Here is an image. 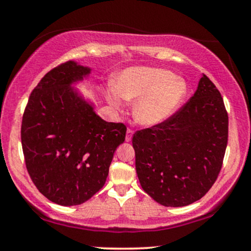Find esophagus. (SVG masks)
Instances as JSON below:
<instances>
[{"label": "esophagus", "instance_id": "1", "mask_svg": "<svg viewBox=\"0 0 251 251\" xmlns=\"http://www.w3.org/2000/svg\"><path fill=\"white\" fill-rule=\"evenodd\" d=\"M132 135H133V131H132L131 128H127V131H126V142H131L132 139Z\"/></svg>", "mask_w": 251, "mask_h": 251}]
</instances>
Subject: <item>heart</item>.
<instances>
[{"instance_id":"1","label":"heart","mask_w":251,"mask_h":251,"mask_svg":"<svg viewBox=\"0 0 251 251\" xmlns=\"http://www.w3.org/2000/svg\"><path fill=\"white\" fill-rule=\"evenodd\" d=\"M188 94V83L172 72L152 67H132L122 72L107 100L122 108V100L135 102L133 118L143 126L159 125L179 109Z\"/></svg>"}]
</instances>
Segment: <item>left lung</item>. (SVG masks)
<instances>
[{"label":"left lung","mask_w":251,"mask_h":251,"mask_svg":"<svg viewBox=\"0 0 251 251\" xmlns=\"http://www.w3.org/2000/svg\"><path fill=\"white\" fill-rule=\"evenodd\" d=\"M223 98L205 74L183 107L132 138L135 170L146 194L164 206L201 200L217 179L227 144Z\"/></svg>","instance_id":"obj_1"}]
</instances>
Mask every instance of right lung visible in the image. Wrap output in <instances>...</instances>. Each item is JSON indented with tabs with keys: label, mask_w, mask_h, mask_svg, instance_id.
Listing matches in <instances>:
<instances>
[{
	"label": "right lung",
	"mask_w": 251,
	"mask_h": 251,
	"mask_svg": "<svg viewBox=\"0 0 251 251\" xmlns=\"http://www.w3.org/2000/svg\"><path fill=\"white\" fill-rule=\"evenodd\" d=\"M91 68L67 61L48 72L31 92L21 126L25 162L46 198L63 206L85 203L102 188L126 126L107 123L72 83Z\"/></svg>",
	"instance_id": "right-lung-1"
}]
</instances>
